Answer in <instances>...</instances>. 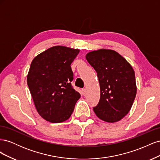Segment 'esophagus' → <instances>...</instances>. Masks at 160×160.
Instances as JSON below:
<instances>
[{
    "instance_id": "34e87169",
    "label": "esophagus",
    "mask_w": 160,
    "mask_h": 160,
    "mask_svg": "<svg viewBox=\"0 0 160 160\" xmlns=\"http://www.w3.org/2000/svg\"><path fill=\"white\" fill-rule=\"evenodd\" d=\"M82 94H83V95H86V89H82Z\"/></svg>"
}]
</instances>
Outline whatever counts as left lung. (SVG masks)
<instances>
[{
  "mask_svg": "<svg viewBox=\"0 0 160 160\" xmlns=\"http://www.w3.org/2000/svg\"><path fill=\"white\" fill-rule=\"evenodd\" d=\"M98 73L100 99L93 111L105 122H116L126 115L136 95L135 76L129 62L113 50L100 49L86 55Z\"/></svg>",
  "mask_w": 160,
  "mask_h": 160,
  "instance_id": "8db88e82",
  "label": "left lung"
}]
</instances>
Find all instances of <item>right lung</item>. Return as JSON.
Returning a JSON list of instances; mask_svg holds the SVG:
<instances>
[{"label": "right lung", "mask_w": 160, "mask_h": 160, "mask_svg": "<svg viewBox=\"0 0 160 160\" xmlns=\"http://www.w3.org/2000/svg\"><path fill=\"white\" fill-rule=\"evenodd\" d=\"M79 52V49L55 46L38 55L31 62L27 85L38 114L48 122L68 119L80 98L71 83L73 80L71 64Z\"/></svg>", "instance_id": "add662e5"}]
</instances>
